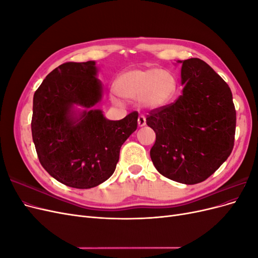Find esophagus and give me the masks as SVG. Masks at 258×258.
Returning <instances> with one entry per match:
<instances>
[{
    "label": "esophagus",
    "instance_id": "obj_1",
    "mask_svg": "<svg viewBox=\"0 0 258 258\" xmlns=\"http://www.w3.org/2000/svg\"><path fill=\"white\" fill-rule=\"evenodd\" d=\"M145 123H146L145 117H144L143 115H140V116H139V118H138V124H139V127H143V126H145Z\"/></svg>",
    "mask_w": 258,
    "mask_h": 258
}]
</instances>
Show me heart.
<instances>
[{
    "mask_svg": "<svg viewBox=\"0 0 258 258\" xmlns=\"http://www.w3.org/2000/svg\"><path fill=\"white\" fill-rule=\"evenodd\" d=\"M175 91L174 76L157 68L129 70L120 74L115 82V92L119 97L131 101L139 100L141 106L150 110L167 104ZM116 95L113 93L111 100L115 104H120V99Z\"/></svg>",
    "mask_w": 258,
    "mask_h": 258,
    "instance_id": "1",
    "label": "heart"
}]
</instances>
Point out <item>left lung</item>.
I'll list each match as a JSON object with an SVG mask.
<instances>
[{
	"instance_id": "8db88e82",
	"label": "left lung",
	"mask_w": 258,
	"mask_h": 258,
	"mask_svg": "<svg viewBox=\"0 0 258 258\" xmlns=\"http://www.w3.org/2000/svg\"><path fill=\"white\" fill-rule=\"evenodd\" d=\"M177 63H182V96L146 117L156 134L151 158L163 176L194 185L206 181L231 154L236 108L229 86L204 60Z\"/></svg>"
}]
</instances>
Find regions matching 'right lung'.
<instances>
[{"label":"right lung","instance_id":"add662e5","mask_svg":"<svg viewBox=\"0 0 258 258\" xmlns=\"http://www.w3.org/2000/svg\"><path fill=\"white\" fill-rule=\"evenodd\" d=\"M95 61L66 62L51 71L33 97L32 138L43 168L58 182L87 189L116 169L120 147L138 127V112L108 120L92 110L102 96ZM86 108L79 117L73 106Z\"/></svg>","mask_w":258,"mask_h":258}]
</instances>
